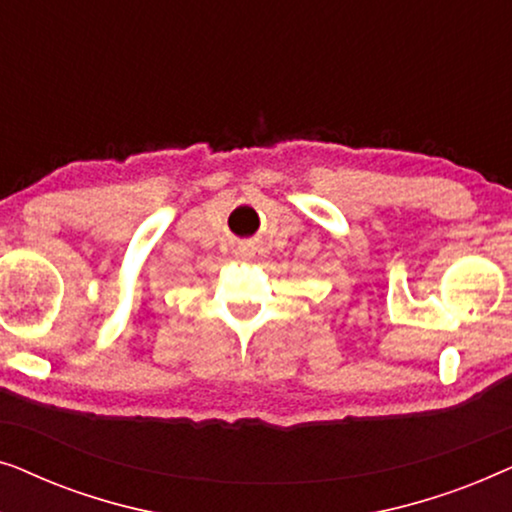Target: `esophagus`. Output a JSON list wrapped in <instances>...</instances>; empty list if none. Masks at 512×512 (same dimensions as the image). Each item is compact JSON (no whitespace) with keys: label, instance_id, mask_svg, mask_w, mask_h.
<instances>
[{"label":"esophagus","instance_id":"1","mask_svg":"<svg viewBox=\"0 0 512 512\" xmlns=\"http://www.w3.org/2000/svg\"><path fill=\"white\" fill-rule=\"evenodd\" d=\"M240 251H242L244 256H249V258H251V256H256V249H254V247H242Z\"/></svg>","mask_w":512,"mask_h":512}]
</instances>
